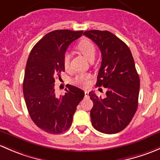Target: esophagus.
<instances>
[{"mask_svg":"<svg viewBox=\"0 0 160 160\" xmlns=\"http://www.w3.org/2000/svg\"><path fill=\"white\" fill-rule=\"evenodd\" d=\"M85 96H88V91H87V90H85Z\"/></svg>","mask_w":160,"mask_h":160,"instance_id":"34e87169","label":"esophagus"}]
</instances>
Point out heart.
<instances>
[{"label":"heart","instance_id":"obj_1","mask_svg":"<svg viewBox=\"0 0 160 160\" xmlns=\"http://www.w3.org/2000/svg\"><path fill=\"white\" fill-rule=\"evenodd\" d=\"M76 48L88 61H91L92 59L94 60L95 55V46L91 41L88 39H82L78 42ZM63 64L65 68H68L70 64V56L68 54H65L64 56ZM90 78L91 75L88 74H78L74 78L73 82L80 86L86 87L89 84Z\"/></svg>","mask_w":160,"mask_h":160}]
</instances>
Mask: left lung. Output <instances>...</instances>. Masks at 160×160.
Returning <instances> with one entry per match:
<instances>
[{
    "mask_svg": "<svg viewBox=\"0 0 160 160\" xmlns=\"http://www.w3.org/2000/svg\"><path fill=\"white\" fill-rule=\"evenodd\" d=\"M83 34L101 51L102 58L96 85L107 89L105 98L93 91L88 93L93 102L92 124L105 134L119 132L129 124L137 110L140 81L134 59L126 43L109 31L91 30Z\"/></svg>",
    "mask_w": 160,
    "mask_h": 160,
    "instance_id": "1",
    "label": "left lung"
}]
</instances>
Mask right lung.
Instances as JSON below:
<instances>
[{"mask_svg":"<svg viewBox=\"0 0 160 160\" xmlns=\"http://www.w3.org/2000/svg\"><path fill=\"white\" fill-rule=\"evenodd\" d=\"M83 31L56 30L44 35L31 50L23 82L28 111L34 124L52 134H59L72 126L77 105L85 92L68 85L64 95L57 96L55 77L65 72L64 56L69 44Z\"/></svg>","mask_w":160,"mask_h":160,"instance_id":"1","label":"right lung"}]
</instances>
